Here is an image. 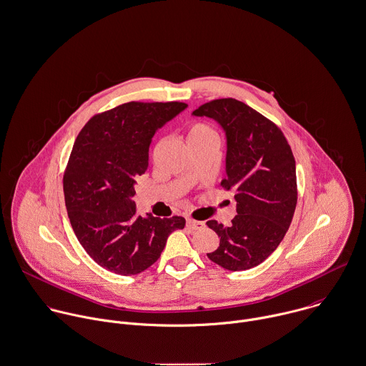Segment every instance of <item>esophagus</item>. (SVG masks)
Wrapping results in <instances>:
<instances>
[{"mask_svg": "<svg viewBox=\"0 0 366 366\" xmlns=\"http://www.w3.org/2000/svg\"><path fill=\"white\" fill-rule=\"evenodd\" d=\"M187 227L192 229V230H202V229L204 227V223H203V222L193 220V219H189V220H187Z\"/></svg>", "mask_w": 366, "mask_h": 366, "instance_id": "34e87169", "label": "esophagus"}]
</instances>
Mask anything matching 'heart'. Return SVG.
Wrapping results in <instances>:
<instances>
[{"label":"heart","instance_id":"obj_1","mask_svg":"<svg viewBox=\"0 0 366 366\" xmlns=\"http://www.w3.org/2000/svg\"><path fill=\"white\" fill-rule=\"evenodd\" d=\"M202 140H216L217 142V133L213 127H210L206 123H193L186 134V142H202Z\"/></svg>","mask_w":366,"mask_h":366}]
</instances>
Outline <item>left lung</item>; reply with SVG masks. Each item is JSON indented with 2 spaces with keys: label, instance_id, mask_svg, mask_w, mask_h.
Wrapping results in <instances>:
<instances>
[{
  "label": "left lung",
  "instance_id": "obj_1",
  "mask_svg": "<svg viewBox=\"0 0 366 366\" xmlns=\"http://www.w3.org/2000/svg\"><path fill=\"white\" fill-rule=\"evenodd\" d=\"M193 117L210 118L226 134V174L222 184L234 192L237 216L230 227L209 220L220 239L207 257L230 271L265 261L282 242L297 206V173L282 132L243 102L216 99Z\"/></svg>",
  "mask_w": 366,
  "mask_h": 366
}]
</instances>
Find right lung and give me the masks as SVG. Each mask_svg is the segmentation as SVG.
<instances>
[{"label":"right lung","instance_id":"right-lung-1","mask_svg":"<svg viewBox=\"0 0 366 366\" xmlns=\"http://www.w3.org/2000/svg\"><path fill=\"white\" fill-rule=\"evenodd\" d=\"M187 108L129 102L94 117L78 134L64 174L68 217L78 242L101 267L134 275L160 257L183 217L136 214V177L149 164L154 133Z\"/></svg>","mask_w":366,"mask_h":366}]
</instances>
